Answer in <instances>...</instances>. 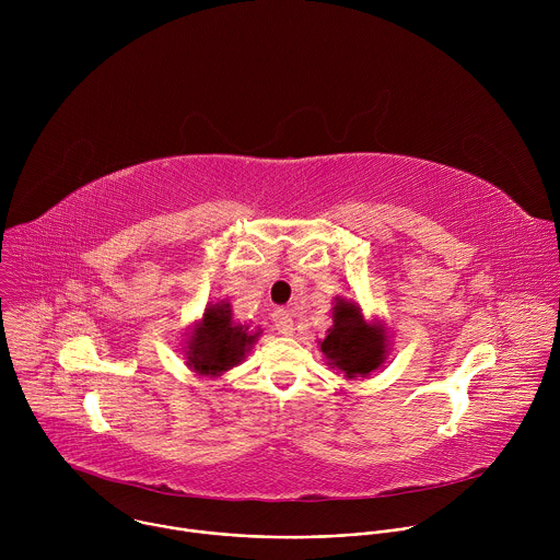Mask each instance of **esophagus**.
<instances>
[{
	"label": "esophagus",
	"instance_id": "1",
	"mask_svg": "<svg viewBox=\"0 0 560 560\" xmlns=\"http://www.w3.org/2000/svg\"><path fill=\"white\" fill-rule=\"evenodd\" d=\"M272 324H275V330H277V332H281V335H285V337L294 332L292 314H290L288 310H283V307H279V310H275V312H272Z\"/></svg>",
	"mask_w": 560,
	"mask_h": 560
}]
</instances>
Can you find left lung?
I'll list each match as a JSON object with an SVG mask.
<instances>
[{"label": "left lung", "mask_w": 560, "mask_h": 560, "mask_svg": "<svg viewBox=\"0 0 560 560\" xmlns=\"http://www.w3.org/2000/svg\"><path fill=\"white\" fill-rule=\"evenodd\" d=\"M332 328L322 343V352L328 365L346 374V378L368 376L374 372L387 354L385 330L376 324H368L354 301L337 296L332 307Z\"/></svg>", "instance_id": "left-lung-1"}]
</instances>
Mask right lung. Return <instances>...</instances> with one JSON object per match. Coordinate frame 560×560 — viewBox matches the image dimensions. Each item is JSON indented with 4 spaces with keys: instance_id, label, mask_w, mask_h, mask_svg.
I'll list each match as a JSON object with an SVG mask.
<instances>
[{
    "instance_id": "add662e5",
    "label": "right lung",
    "mask_w": 560,
    "mask_h": 560,
    "mask_svg": "<svg viewBox=\"0 0 560 560\" xmlns=\"http://www.w3.org/2000/svg\"><path fill=\"white\" fill-rule=\"evenodd\" d=\"M259 335L261 330L234 322L230 303H212L190 332L186 346L188 368L199 376H219L242 363Z\"/></svg>"
}]
</instances>
